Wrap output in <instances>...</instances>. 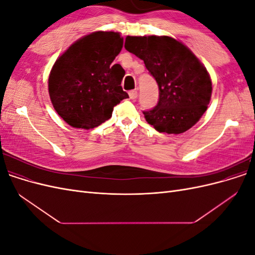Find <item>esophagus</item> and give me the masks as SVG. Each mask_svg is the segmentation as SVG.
<instances>
[{"instance_id": "esophagus-1", "label": "esophagus", "mask_w": 255, "mask_h": 255, "mask_svg": "<svg viewBox=\"0 0 255 255\" xmlns=\"http://www.w3.org/2000/svg\"><path fill=\"white\" fill-rule=\"evenodd\" d=\"M128 97L130 100H135L137 98V90H130L128 92Z\"/></svg>"}]
</instances>
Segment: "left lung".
<instances>
[{
	"label": "left lung",
	"mask_w": 255,
	"mask_h": 255,
	"mask_svg": "<svg viewBox=\"0 0 255 255\" xmlns=\"http://www.w3.org/2000/svg\"><path fill=\"white\" fill-rule=\"evenodd\" d=\"M125 48L143 60L158 84L157 105L143 112L146 122L167 134L194 127L207 110L213 90L210 73L195 54L169 36H128Z\"/></svg>",
	"instance_id": "8db88e82"
}]
</instances>
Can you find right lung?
<instances>
[{"label":"right lung","instance_id":"obj_1","mask_svg":"<svg viewBox=\"0 0 255 255\" xmlns=\"http://www.w3.org/2000/svg\"><path fill=\"white\" fill-rule=\"evenodd\" d=\"M122 47L120 33L98 30L80 38L56 59L49 75V95L69 126L94 128L128 98L121 87L125 71L111 67Z\"/></svg>","mask_w":255,"mask_h":255}]
</instances>
